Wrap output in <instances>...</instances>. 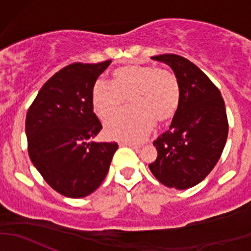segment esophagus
I'll return each instance as SVG.
<instances>
[{"label": "esophagus", "mask_w": 251, "mask_h": 251, "mask_svg": "<svg viewBox=\"0 0 251 251\" xmlns=\"http://www.w3.org/2000/svg\"><path fill=\"white\" fill-rule=\"evenodd\" d=\"M120 146H127V147H130V148L135 149L136 151H140V146H137V144H132V143H126V142H121Z\"/></svg>", "instance_id": "esophagus-1"}]
</instances>
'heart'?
Masks as SVG:
<instances>
[{
  "instance_id": "heart-1",
  "label": "heart",
  "mask_w": 251,
  "mask_h": 251,
  "mask_svg": "<svg viewBox=\"0 0 251 251\" xmlns=\"http://www.w3.org/2000/svg\"><path fill=\"white\" fill-rule=\"evenodd\" d=\"M128 99L132 108L107 123L104 132L111 140L141 142L155 126L170 123L177 114L181 88L174 73L153 65L132 64L113 72V82L97 80L91 92L96 115L105 121L122 109Z\"/></svg>"
}]
</instances>
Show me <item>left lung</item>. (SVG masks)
I'll return each mask as SVG.
<instances>
[{"label": "left lung", "mask_w": 251, "mask_h": 251, "mask_svg": "<svg viewBox=\"0 0 251 251\" xmlns=\"http://www.w3.org/2000/svg\"><path fill=\"white\" fill-rule=\"evenodd\" d=\"M174 70L181 100L170 128L153 142L158 158L149 164L164 186L188 189L215 168L228 135L226 107L219 88L192 62L177 54L151 57Z\"/></svg>", "instance_id": "left-lung-1"}]
</instances>
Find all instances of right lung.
<instances>
[{
  "label": "right lung",
  "mask_w": 251,
  "mask_h": 251,
  "mask_svg": "<svg viewBox=\"0 0 251 251\" xmlns=\"http://www.w3.org/2000/svg\"><path fill=\"white\" fill-rule=\"evenodd\" d=\"M111 60L73 63L41 87L25 120L32 164L54 191L83 198L107 176L115 142H93L102 124L93 113L91 92Z\"/></svg>",
  "instance_id": "obj_1"
}]
</instances>
